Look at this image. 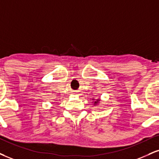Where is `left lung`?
Instances as JSON below:
<instances>
[{
  "label": "left lung",
  "instance_id": "left-lung-1",
  "mask_svg": "<svg viewBox=\"0 0 159 159\" xmlns=\"http://www.w3.org/2000/svg\"><path fill=\"white\" fill-rule=\"evenodd\" d=\"M99 101H100V100H99V99H97L96 101H95L94 102H93V103H94V105H97V104H98V103H99Z\"/></svg>",
  "mask_w": 159,
  "mask_h": 159
}]
</instances>
